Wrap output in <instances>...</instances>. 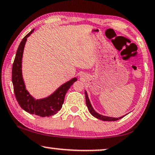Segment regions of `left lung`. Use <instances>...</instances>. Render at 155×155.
<instances>
[{
    "label": "left lung",
    "mask_w": 155,
    "mask_h": 155,
    "mask_svg": "<svg viewBox=\"0 0 155 155\" xmlns=\"http://www.w3.org/2000/svg\"><path fill=\"white\" fill-rule=\"evenodd\" d=\"M85 96H86V102L87 107H88L89 112H90L91 114H92L93 117H95V118L99 119H100V120L105 121H113L119 120V119H121L122 117H124V116H125V115H124V116H122L121 117H119V118H114V117H107V116H104V115L100 114L99 113L95 112L94 109H93V107H92V104H91V102H90V100H89V98H88V94H87V92L86 91H85Z\"/></svg>",
    "instance_id": "left-lung-1"
}]
</instances>
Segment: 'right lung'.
Returning <instances> with one entry per match:
<instances>
[{
    "label": "right lung",
    "instance_id": "add662e5",
    "mask_svg": "<svg viewBox=\"0 0 155 155\" xmlns=\"http://www.w3.org/2000/svg\"><path fill=\"white\" fill-rule=\"evenodd\" d=\"M34 29L25 36L21 41L12 64V81L16 99L21 108L31 114L42 117L55 114L62 108L65 95L71 85L77 81V78H73L64 83L48 97L42 99H35L26 88L21 71V60L27 39L33 33Z\"/></svg>",
    "mask_w": 155,
    "mask_h": 155
}]
</instances>
